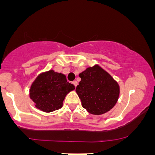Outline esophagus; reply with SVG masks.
Returning <instances> with one entry per match:
<instances>
[{
	"mask_svg": "<svg viewBox=\"0 0 155 155\" xmlns=\"http://www.w3.org/2000/svg\"><path fill=\"white\" fill-rule=\"evenodd\" d=\"M73 85H74V86H75V87H76V86H77V85H78L77 81H73Z\"/></svg>",
	"mask_w": 155,
	"mask_h": 155,
	"instance_id": "esophagus-1",
	"label": "esophagus"
}]
</instances>
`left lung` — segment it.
I'll use <instances>...</instances> for the list:
<instances>
[{
    "label": "left lung",
    "instance_id": "8db88e82",
    "mask_svg": "<svg viewBox=\"0 0 155 155\" xmlns=\"http://www.w3.org/2000/svg\"><path fill=\"white\" fill-rule=\"evenodd\" d=\"M76 88L82 106L89 113L102 115L114 107L119 97L118 82L98 65L87 68L79 74Z\"/></svg>",
    "mask_w": 155,
    "mask_h": 155
}]
</instances>
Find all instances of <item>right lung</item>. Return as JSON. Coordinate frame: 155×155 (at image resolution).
Returning a JSON list of instances; mask_svg holds the SVG:
<instances>
[{
  "instance_id": "obj_1",
  "label": "right lung",
  "mask_w": 155,
  "mask_h": 155,
  "mask_svg": "<svg viewBox=\"0 0 155 155\" xmlns=\"http://www.w3.org/2000/svg\"><path fill=\"white\" fill-rule=\"evenodd\" d=\"M74 89L65 75L51 70L36 78L30 88V97L37 109L51 112L61 109L66 95Z\"/></svg>"
}]
</instances>
